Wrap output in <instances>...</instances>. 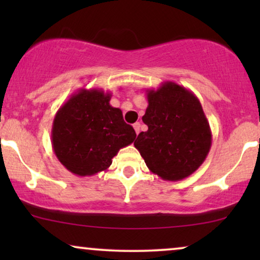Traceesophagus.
I'll return each instance as SVG.
<instances>
[{
    "instance_id": "obj_1",
    "label": "esophagus",
    "mask_w": 260,
    "mask_h": 260,
    "mask_svg": "<svg viewBox=\"0 0 260 260\" xmlns=\"http://www.w3.org/2000/svg\"><path fill=\"white\" fill-rule=\"evenodd\" d=\"M134 129H135V133H136L137 135H138V134H140V129H141V124H140V123H138V122H137V123H135V124H134Z\"/></svg>"
}]
</instances>
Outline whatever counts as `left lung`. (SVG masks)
<instances>
[{
  "label": "left lung",
  "instance_id": "8db88e82",
  "mask_svg": "<svg viewBox=\"0 0 260 260\" xmlns=\"http://www.w3.org/2000/svg\"><path fill=\"white\" fill-rule=\"evenodd\" d=\"M148 108L142 120L148 130L135 141L151 173L167 181H180L197 172L212 145V131L197 95L165 81L147 90Z\"/></svg>",
  "mask_w": 260,
  "mask_h": 260
}]
</instances>
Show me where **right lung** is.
<instances>
[{
    "instance_id": "add662e5",
    "label": "right lung",
    "mask_w": 260,
    "mask_h": 260,
    "mask_svg": "<svg viewBox=\"0 0 260 260\" xmlns=\"http://www.w3.org/2000/svg\"><path fill=\"white\" fill-rule=\"evenodd\" d=\"M110 92L80 88L56 111L52 148L60 163L78 176L105 172L112 158L136 138L122 110L110 105Z\"/></svg>"
}]
</instances>
